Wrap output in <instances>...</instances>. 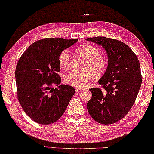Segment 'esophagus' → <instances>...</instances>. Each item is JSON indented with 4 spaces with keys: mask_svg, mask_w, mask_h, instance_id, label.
I'll return each instance as SVG.
<instances>
[{
    "mask_svg": "<svg viewBox=\"0 0 154 154\" xmlns=\"http://www.w3.org/2000/svg\"><path fill=\"white\" fill-rule=\"evenodd\" d=\"M75 91H76V92H79L82 91V89L80 88H76V89H75Z\"/></svg>",
    "mask_w": 154,
    "mask_h": 154,
    "instance_id": "esophagus-1",
    "label": "esophagus"
}]
</instances>
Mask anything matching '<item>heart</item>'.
I'll return each instance as SVG.
<instances>
[{"label":"heart","instance_id":"b5f03b06","mask_svg":"<svg viewBox=\"0 0 154 154\" xmlns=\"http://www.w3.org/2000/svg\"><path fill=\"white\" fill-rule=\"evenodd\" d=\"M76 56L85 60L82 66V72H72L64 76L65 82L77 88L85 86L93 76L98 78L105 73L107 68V60L100 55L98 49L93 45L83 44L75 50ZM70 56L67 50H63L58 56L60 66L63 69L69 67Z\"/></svg>","mask_w":154,"mask_h":154}]
</instances>
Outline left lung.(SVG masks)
<instances>
[{"instance_id":"left-lung-1","label":"left lung","mask_w":154,"mask_h":154,"mask_svg":"<svg viewBox=\"0 0 154 154\" xmlns=\"http://www.w3.org/2000/svg\"><path fill=\"white\" fill-rule=\"evenodd\" d=\"M86 40L102 46L109 59L105 73L98 80L103 89H89L92 96L87 109L97 122L115 123L129 112L137 97L142 82L140 62L131 49L117 39L95 37Z\"/></svg>"}]
</instances>
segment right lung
I'll use <instances>...</instances> for the list:
<instances>
[{"mask_svg":"<svg viewBox=\"0 0 154 154\" xmlns=\"http://www.w3.org/2000/svg\"><path fill=\"white\" fill-rule=\"evenodd\" d=\"M78 39L46 38L34 42L17 62V98L32 120L42 125L54 123L64 113L75 93L74 87L60 85L58 56ZM59 86L54 89L53 85Z\"/></svg>","mask_w":154,"mask_h":154,"instance_id":"obj_1","label":"right lung"}]
</instances>
